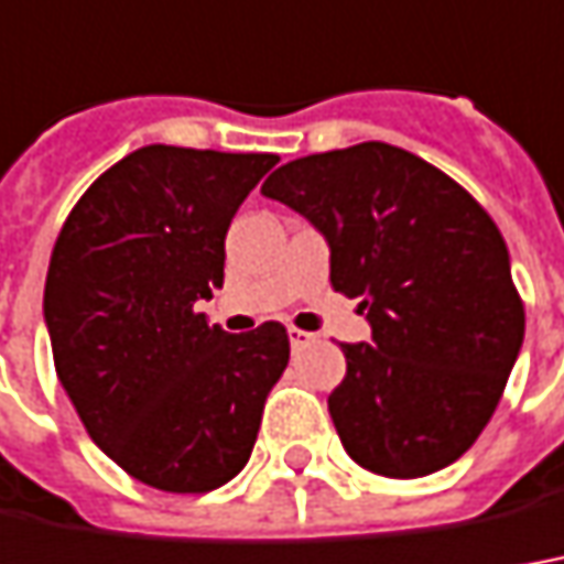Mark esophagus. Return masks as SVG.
<instances>
[{"label":"esophagus","mask_w":564,"mask_h":564,"mask_svg":"<svg viewBox=\"0 0 564 564\" xmlns=\"http://www.w3.org/2000/svg\"><path fill=\"white\" fill-rule=\"evenodd\" d=\"M312 339H314V333H305V330H299V327H290V346L293 348L308 346Z\"/></svg>","instance_id":"obj_1"}]
</instances>
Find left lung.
Instances as JSON below:
<instances>
[{
  "mask_svg": "<svg viewBox=\"0 0 564 564\" xmlns=\"http://www.w3.org/2000/svg\"><path fill=\"white\" fill-rule=\"evenodd\" d=\"M262 194L327 237L333 290L370 321V343H343L346 379L327 398L348 457L386 478L451 466L488 426L524 339L494 218L386 141L299 156Z\"/></svg>",
  "mask_w": 564,
  "mask_h": 564,
  "instance_id": "left-lung-1",
  "label": "left lung"
}]
</instances>
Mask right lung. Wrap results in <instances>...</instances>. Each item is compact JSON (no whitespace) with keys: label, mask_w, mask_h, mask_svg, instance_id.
<instances>
[{"label":"right lung","mask_w":564,"mask_h":564,"mask_svg":"<svg viewBox=\"0 0 564 564\" xmlns=\"http://www.w3.org/2000/svg\"><path fill=\"white\" fill-rule=\"evenodd\" d=\"M274 153L148 144L76 200L45 274V324L64 392L120 469L206 494L247 466L290 361L278 321L209 327L197 299L225 281V234Z\"/></svg>","instance_id":"add662e5"}]
</instances>
